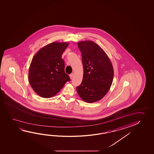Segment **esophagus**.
Masks as SVG:
<instances>
[{
    "instance_id": "34e87169",
    "label": "esophagus",
    "mask_w": 154,
    "mask_h": 154,
    "mask_svg": "<svg viewBox=\"0 0 154 154\" xmlns=\"http://www.w3.org/2000/svg\"><path fill=\"white\" fill-rule=\"evenodd\" d=\"M69 76H70V79H72V77H73V73H71V74H70V75H69Z\"/></svg>"
}]
</instances>
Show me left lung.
Instances as JSON below:
<instances>
[{
	"instance_id": "obj_1",
	"label": "left lung",
	"mask_w": 154,
	"mask_h": 154,
	"mask_svg": "<svg viewBox=\"0 0 154 154\" xmlns=\"http://www.w3.org/2000/svg\"><path fill=\"white\" fill-rule=\"evenodd\" d=\"M83 65V78L76 88L78 95L87 103L99 101L109 92L113 80L110 59L103 49L91 41L78 42Z\"/></svg>"
}]
</instances>
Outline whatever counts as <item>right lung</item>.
Returning <instances> with one entry per match:
<instances>
[{"instance_id":"add662e5","label":"right lung","mask_w":154,"mask_h":154,"mask_svg":"<svg viewBox=\"0 0 154 154\" xmlns=\"http://www.w3.org/2000/svg\"><path fill=\"white\" fill-rule=\"evenodd\" d=\"M68 45L66 42H52L41 48L33 57L28 80L33 90L41 97L49 98L55 96L70 81L64 71L62 58Z\"/></svg>"}]
</instances>
